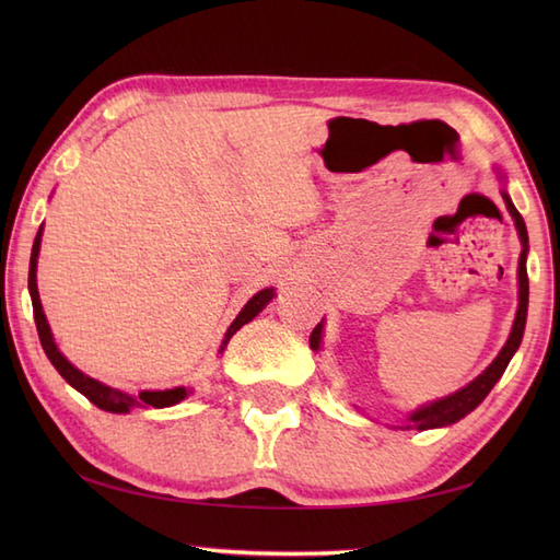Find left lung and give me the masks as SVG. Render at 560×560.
<instances>
[{
  "instance_id": "8db88e82",
  "label": "left lung",
  "mask_w": 560,
  "mask_h": 560,
  "mask_svg": "<svg viewBox=\"0 0 560 560\" xmlns=\"http://www.w3.org/2000/svg\"><path fill=\"white\" fill-rule=\"evenodd\" d=\"M503 177V175H501ZM503 199H505V207L510 211V217L515 221V229L520 235V243H522V253H520V267H517V279H520V305H517V315H515V323H513V331H510V337L505 341V347L501 349V353L495 355V361L486 368V371L477 377L471 380L467 387L457 389L455 395L443 397L438 401L425 404V407L416 409L413 413H409V423L404 428H419V431H428V428H443L450 423H457L459 419H464L469 411H474L479 407V404L486 399V395L493 389V385L501 380V375L505 373V368L513 359L515 351L520 349V341L522 335H525V323H527V303H529V279H527V253H529V237H527V225L525 219L520 217V211L515 209L513 201H510L508 192L503 189ZM319 339H323V323H319L313 335H311V349L317 351L319 349Z\"/></svg>"
}]
</instances>
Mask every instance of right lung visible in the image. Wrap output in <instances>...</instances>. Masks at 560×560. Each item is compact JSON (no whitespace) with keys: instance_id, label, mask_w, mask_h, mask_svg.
<instances>
[{"instance_id":"right-lung-1","label":"right lung","mask_w":560,"mask_h":560,"mask_svg":"<svg viewBox=\"0 0 560 560\" xmlns=\"http://www.w3.org/2000/svg\"><path fill=\"white\" fill-rule=\"evenodd\" d=\"M40 237H43V225L38 235H35V243H33V253H31V267H28V291H31V301H33V317H35V327H38V337H40V343H43V351L47 359H50V363L57 368V373L62 375L67 383L74 387L77 392H81L83 397H86L89 401L96 404L98 409L103 411H113V413H127L129 409L135 407H153V409H163V407H173V404L183 401L189 389L185 387H175V389H159V392H151V389H144L139 392V395H129V392H122V389H115V387H108L98 383V380H93L89 375H83L79 368L71 365L62 353H59L57 343L52 339V331H50V325H47L45 319V313H43V305H40V295H38V283H35V267H38V255H40ZM273 299V289H265L255 293L253 299H249L245 303V307L241 311V315H237L229 331H225V337L221 341V349L219 353L225 349V343L231 341V337L235 335L237 329H241L243 325H247L249 319H253L257 313H261V307H265L269 301Z\"/></svg>"}]
</instances>
